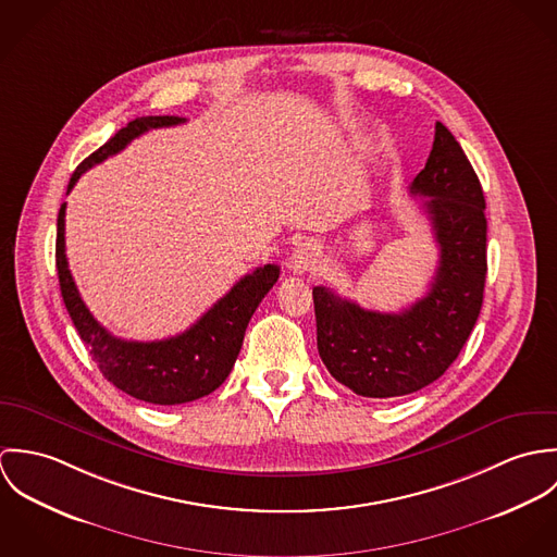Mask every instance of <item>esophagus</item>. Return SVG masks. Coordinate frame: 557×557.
Listing matches in <instances>:
<instances>
[{
	"instance_id": "esophagus-1",
	"label": "esophagus",
	"mask_w": 557,
	"mask_h": 557,
	"mask_svg": "<svg viewBox=\"0 0 557 557\" xmlns=\"http://www.w3.org/2000/svg\"><path fill=\"white\" fill-rule=\"evenodd\" d=\"M315 263H318V246L313 242L298 244L287 259V268L294 274H307L315 268Z\"/></svg>"
}]
</instances>
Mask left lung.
I'll use <instances>...</instances> for the list:
<instances>
[{
    "mask_svg": "<svg viewBox=\"0 0 557 557\" xmlns=\"http://www.w3.org/2000/svg\"><path fill=\"white\" fill-rule=\"evenodd\" d=\"M424 197L440 263L424 298L400 313L367 311L327 287H313L319 358L360 397L416 393L446 373L474 330L486 278L484 195L474 166L437 122L433 150L409 184Z\"/></svg>",
    "mask_w": 557,
    "mask_h": 557,
    "instance_id": "8db88e82",
    "label": "left lung"
}]
</instances>
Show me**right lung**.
<instances>
[{
	"label": "right lung",
	"instance_id": "right-lung-1",
	"mask_svg": "<svg viewBox=\"0 0 557 557\" xmlns=\"http://www.w3.org/2000/svg\"><path fill=\"white\" fill-rule=\"evenodd\" d=\"M184 122L186 120L177 115H148L128 122L102 148L81 162L69 182V193L87 169L122 152L139 135ZM64 216L66 203H62L58 214L55 239L60 289L81 341L89 347L104 380L122 393L154 405H180L214 393L232 373L246 325L259 302L278 281L281 268L276 263L255 268L250 274L242 276L203 318L177 336L148 343L124 341L107 332L81 300L66 259Z\"/></svg>",
	"mask_w": 557,
	"mask_h": 557
}]
</instances>
